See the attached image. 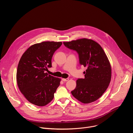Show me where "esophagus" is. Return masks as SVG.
<instances>
[{"mask_svg": "<svg viewBox=\"0 0 133 133\" xmlns=\"http://www.w3.org/2000/svg\"><path fill=\"white\" fill-rule=\"evenodd\" d=\"M69 80V78H62V81L64 82H67Z\"/></svg>", "mask_w": 133, "mask_h": 133, "instance_id": "1", "label": "esophagus"}]
</instances>
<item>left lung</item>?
Instances as JSON below:
<instances>
[{
	"label": "left lung",
	"instance_id": "left-lung-1",
	"mask_svg": "<svg viewBox=\"0 0 133 133\" xmlns=\"http://www.w3.org/2000/svg\"><path fill=\"white\" fill-rule=\"evenodd\" d=\"M64 45L76 50L79 55V63L87 67L84 78L76 81V87L71 91L72 96L84 104H89L99 98L110 83L111 69L103 49L96 42L82 38L64 42Z\"/></svg>",
	"mask_w": 133,
	"mask_h": 133
}]
</instances>
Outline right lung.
Returning a JSON list of instances; mask_svg holds the SVG:
<instances>
[{"instance_id":"obj_1","label":"right lung","mask_w":133,"mask_h":133,"mask_svg":"<svg viewBox=\"0 0 133 133\" xmlns=\"http://www.w3.org/2000/svg\"><path fill=\"white\" fill-rule=\"evenodd\" d=\"M62 42H43L29 47L19 62L16 78L19 89L31 104L44 106L54 98L61 79L48 75L51 58Z\"/></svg>"}]
</instances>
